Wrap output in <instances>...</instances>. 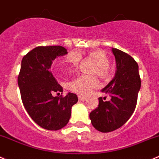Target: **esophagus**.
<instances>
[{"label":"esophagus","instance_id":"esophagus-1","mask_svg":"<svg viewBox=\"0 0 159 159\" xmlns=\"http://www.w3.org/2000/svg\"><path fill=\"white\" fill-rule=\"evenodd\" d=\"M78 99H79V101H84V100L86 99V97L80 95V96H78Z\"/></svg>","mask_w":159,"mask_h":159}]
</instances>
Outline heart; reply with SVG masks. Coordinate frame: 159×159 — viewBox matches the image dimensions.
<instances>
[{"instance_id":"1","label":"heart","mask_w":159,"mask_h":159,"mask_svg":"<svg viewBox=\"0 0 159 159\" xmlns=\"http://www.w3.org/2000/svg\"><path fill=\"white\" fill-rule=\"evenodd\" d=\"M87 58L95 62L92 69V73L97 74L100 78L107 80L111 75L109 57L101 50H95L87 52ZM81 54L76 51H71L65 57L64 60L56 65V69L60 73L73 70L81 61ZM98 81L94 75H80L69 81L67 87L71 91L79 94H88L93 89L98 87Z\"/></svg>"}]
</instances>
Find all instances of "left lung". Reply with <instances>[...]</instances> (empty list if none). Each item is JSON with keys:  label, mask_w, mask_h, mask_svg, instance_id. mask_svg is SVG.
<instances>
[{"label": "left lung", "mask_w": 159, "mask_h": 159, "mask_svg": "<svg viewBox=\"0 0 159 159\" xmlns=\"http://www.w3.org/2000/svg\"><path fill=\"white\" fill-rule=\"evenodd\" d=\"M112 52L117 70L112 80L102 89L110 100L99 98L98 107L90 113L93 127L102 133L116 130L127 122L135 110L141 84L137 61L117 48H112Z\"/></svg>", "instance_id": "1"}]
</instances>
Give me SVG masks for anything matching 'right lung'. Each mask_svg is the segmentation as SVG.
<instances>
[{"mask_svg":"<svg viewBox=\"0 0 159 159\" xmlns=\"http://www.w3.org/2000/svg\"><path fill=\"white\" fill-rule=\"evenodd\" d=\"M67 54L61 46H39L23 57L18 84L25 110L34 122L48 130H58L66 126L77 95L54 97L63 88L50 70L53 60Z\"/></svg>","mask_w":159,"mask_h":159,"instance_id":"obj_1","label":"right lung"}]
</instances>
